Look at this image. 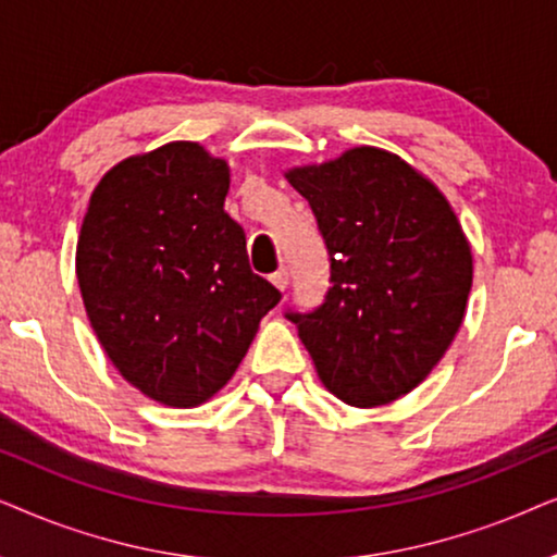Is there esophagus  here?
<instances>
[{"label":"esophagus","mask_w":557,"mask_h":557,"mask_svg":"<svg viewBox=\"0 0 557 557\" xmlns=\"http://www.w3.org/2000/svg\"><path fill=\"white\" fill-rule=\"evenodd\" d=\"M270 283H272L274 287H277L280 293L285 290V287H287V270H285V267H280L277 272H272V274H270Z\"/></svg>","instance_id":"esophagus-1"}]
</instances>
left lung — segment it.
<instances>
[{
    "instance_id": "obj_1",
    "label": "left lung",
    "mask_w": 557,
    "mask_h": 557,
    "mask_svg": "<svg viewBox=\"0 0 557 557\" xmlns=\"http://www.w3.org/2000/svg\"><path fill=\"white\" fill-rule=\"evenodd\" d=\"M331 257L313 313H287L323 387L354 407L412 392L438 367L466 315L473 257L438 185L399 154L361 145L285 170Z\"/></svg>"
}]
</instances>
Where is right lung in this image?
I'll list each match as a JSON object with an SVG mask.
<instances>
[{
    "mask_svg": "<svg viewBox=\"0 0 557 557\" xmlns=\"http://www.w3.org/2000/svg\"><path fill=\"white\" fill-rule=\"evenodd\" d=\"M228 162L168 143L116 162L91 193L76 277L116 372L168 407H198L232 380L280 290L249 270L224 211Z\"/></svg>",
    "mask_w": 557,
    "mask_h": 557,
    "instance_id": "add662e5",
    "label": "right lung"
}]
</instances>
